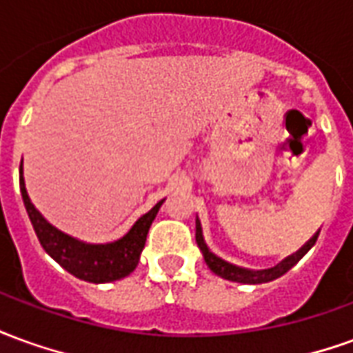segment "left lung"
I'll list each match as a JSON object with an SVG mask.
<instances>
[{
	"label": "left lung",
	"instance_id": "8db88e82",
	"mask_svg": "<svg viewBox=\"0 0 353 353\" xmlns=\"http://www.w3.org/2000/svg\"><path fill=\"white\" fill-rule=\"evenodd\" d=\"M318 234L319 230L303 245V248H301V250H299V252L293 253V255H289L288 259H283L280 265H276L274 268H266V270H248V268H242V266L230 265L227 261H223L221 257H217L215 253L210 252V248H208L206 242H204L202 225H200L199 217H196V244H199L200 252L204 255V261H206V265L210 266V270L214 274H217V276L225 278V280L238 281V283H252V285H255V283H266V281H272L276 280V278L283 276L289 268H293L299 261L303 259L312 245L316 244Z\"/></svg>",
	"mask_w": 353,
	"mask_h": 353
}]
</instances>
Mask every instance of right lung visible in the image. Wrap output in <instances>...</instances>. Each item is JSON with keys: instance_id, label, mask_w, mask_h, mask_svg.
<instances>
[{"instance_id": "add662e5", "label": "right lung", "mask_w": 353, "mask_h": 353, "mask_svg": "<svg viewBox=\"0 0 353 353\" xmlns=\"http://www.w3.org/2000/svg\"><path fill=\"white\" fill-rule=\"evenodd\" d=\"M20 192H22L24 206H26L30 221L34 225L35 234L39 238L43 250L75 278L90 281V283H108V281L121 280L134 272V268L138 266L141 250L145 245L149 227L164 202L161 200L145 215H141L121 240L111 242V244H85L64 234L57 227H52L35 210L28 196L26 183L22 176V164H20Z\"/></svg>"}]
</instances>
